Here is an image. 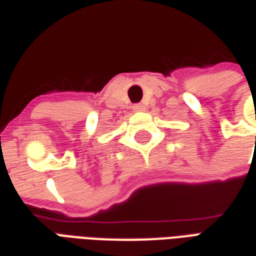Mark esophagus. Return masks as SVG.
Returning <instances> with one entry per match:
<instances>
[{
	"label": "esophagus",
	"instance_id": "1",
	"mask_svg": "<svg viewBox=\"0 0 256 256\" xmlns=\"http://www.w3.org/2000/svg\"><path fill=\"white\" fill-rule=\"evenodd\" d=\"M132 109L135 110V112H144V110H146V106L143 105V104H136V105H134Z\"/></svg>",
	"mask_w": 256,
	"mask_h": 256
}]
</instances>
